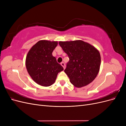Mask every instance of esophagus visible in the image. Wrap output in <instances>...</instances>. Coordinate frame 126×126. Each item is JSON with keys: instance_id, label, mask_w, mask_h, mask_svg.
Masks as SVG:
<instances>
[{"instance_id": "34e87169", "label": "esophagus", "mask_w": 126, "mask_h": 126, "mask_svg": "<svg viewBox=\"0 0 126 126\" xmlns=\"http://www.w3.org/2000/svg\"><path fill=\"white\" fill-rule=\"evenodd\" d=\"M61 64V65H62L63 67V69H65V67H66V66H65V64H64V63H60Z\"/></svg>"}]
</instances>
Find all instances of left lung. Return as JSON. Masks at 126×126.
Returning a JSON list of instances; mask_svg holds the SVG:
<instances>
[{"instance_id":"obj_1","label":"left lung","mask_w":126,"mask_h":126,"mask_svg":"<svg viewBox=\"0 0 126 126\" xmlns=\"http://www.w3.org/2000/svg\"><path fill=\"white\" fill-rule=\"evenodd\" d=\"M59 44L69 57L64 72L75 87L89 84L99 73L101 63L100 52L93 46L81 40L59 41Z\"/></svg>"}]
</instances>
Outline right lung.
Here are the masks:
<instances>
[{
	"label": "right lung",
	"mask_w": 126,
	"mask_h": 126,
	"mask_svg": "<svg viewBox=\"0 0 126 126\" xmlns=\"http://www.w3.org/2000/svg\"><path fill=\"white\" fill-rule=\"evenodd\" d=\"M58 41L41 40L34 45L26 58V67L29 75L37 84L44 87L52 85L63 67L52 55Z\"/></svg>",
	"instance_id": "add662e5"
}]
</instances>
